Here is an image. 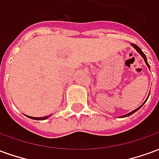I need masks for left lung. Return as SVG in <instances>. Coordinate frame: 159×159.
<instances>
[{
  "label": "left lung",
  "instance_id": "obj_1",
  "mask_svg": "<svg viewBox=\"0 0 159 159\" xmlns=\"http://www.w3.org/2000/svg\"><path fill=\"white\" fill-rule=\"evenodd\" d=\"M132 46H133V47H134V48L136 49L137 52H139V53H140V55H141V56H142V57H143V59H144V60H145V62H146V64H147V66H148V67L150 68V66H149V64L147 63V57H146V55H145V53H144V52H142V50H141V49H140V48L138 47V46L135 45V44H133V43H132ZM145 102H146V101H145ZM145 102H144V103L142 104V105H141V106H140V107H138L137 109H135V110H134L133 111H131V112H129V113H128V114H126V115H124V116H123V117H129V116H130V115H132V114H133V113H134L135 111H138V110H139V109H140V107H142V106H143L144 104H145Z\"/></svg>",
  "mask_w": 159,
  "mask_h": 159
}]
</instances>
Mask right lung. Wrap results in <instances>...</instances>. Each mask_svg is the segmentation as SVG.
Masks as SVG:
<instances>
[{
  "mask_svg": "<svg viewBox=\"0 0 159 159\" xmlns=\"http://www.w3.org/2000/svg\"><path fill=\"white\" fill-rule=\"evenodd\" d=\"M30 118H31V119H36V120H44V119H47L49 116H47V117H30L28 116Z\"/></svg>",
  "mask_w": 159,
  "mask_h": 159,
  "instance_id": "1",
  "label": "right lung"
}]
</instances>
